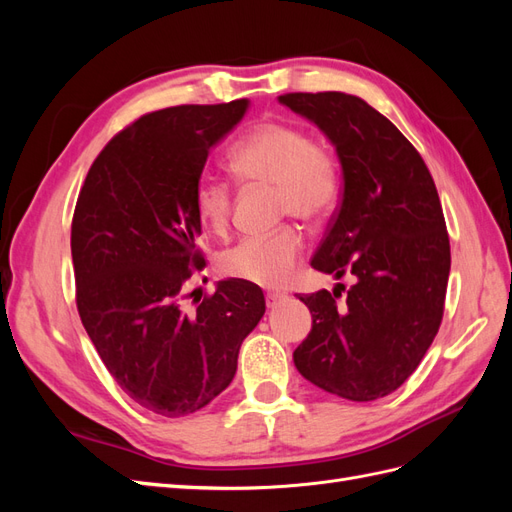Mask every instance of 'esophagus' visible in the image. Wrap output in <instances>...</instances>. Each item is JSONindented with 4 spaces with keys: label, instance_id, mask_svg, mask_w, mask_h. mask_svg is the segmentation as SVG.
I'll return each mask as SVG.
<instances>
[{
    "label": "esophagus",
    "instance_id": "1",
    "mask_svg": "<svg viewBox=\"0 0 512 512\" xmlns=\"http://www.w3.org/2000/svg\"><path fill=\"white\" fill-rule=\"evenodd\" d=\"M267 307H275L277 303H282L284 299H286V294H282V292H267Z\"/></svg>",
    "mask_w": 512,
    "mask_h": 512
}]
</instances>
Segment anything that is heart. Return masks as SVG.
I'll return each mask as SVG.
<instances>
[{
  "label": "heart",
  "instance_id": "1",
  "mask_svg": "<svg viewBox=\"0 0 512 512\" xmlns=\"http://www.w3.org/2000/svg\"><path fill=\"white\" fill-rule=\"evenodd\" d=\"M228 164L243 183L275 188L280 218L320 222L342 192V168L335 151L292 123H260L232 145ZM194 209L203 226L215 235H226L232 211L230 185L218 177H200L194 188ZM303 250L301 228L286 224L230 247L220 256V269L232 280L280 288L288 284Z\"/></svg>",
  "mask_w": 512,
  "mask_h": 512
}]
</instances>
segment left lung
<instances>
[{
  "instance_id": "1",
  "label": "left lung",
  "mask_w": 512,
  "mask_h": 512,
  "mask_svg": "<svg viewBox=\"0 0 512 512\" xmlns=\"http://www.w3.org/2000/svg\"><path fill=\"white\" fill-rule=\"evenodd\" d=\"M280 102L314 121L342 164V200L312 267L354 284L299 294L312 331L294 350L301 376L350 401L397 391L436 337L451 243L436 183L408 138L365 100L320 91Z\"/></svg>"
}]
</instances>
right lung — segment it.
<instances>
[{"mask_svg": "<svg viewBox=\"0 0 512 512\" xmlns=\"http://www.w3.org/2000/svg\"><path fill=\"white\" fill-rule=\"evenodd\" d=\"M245 111L247 100H232L138 117L98 153L74 207L83 327L121 391L168 418L205 408L226 389L243 339L265 314V294L241 280L183 307L185 284L207 267L196 247V181L209 149Z\"/></svg>", "mask_w": 512, "mask_h": 512, "instance_id": "obj_1", "label": "right lung"}]
</instances>
